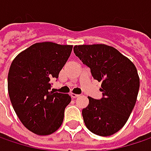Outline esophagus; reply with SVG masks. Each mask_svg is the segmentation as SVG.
I'll list each match as a JSON object with an SVG mask.
<instances>
[{
    "mask_svg": "<svg viewBox=\"0 0 151 151\" xmlns=\"http://www.w3.org/2000/svg\"><path fill=\"white\" fill-rule=\"evenodd\" d=\"M71 96H72V98H77L78 96H79V95L74 93H71Z\"/></svg>",
    "mask_w": 151,
    "mask_h": 151,
    "instance_id": "obj_1",
    "label": "esophagus"
}]
</instances>
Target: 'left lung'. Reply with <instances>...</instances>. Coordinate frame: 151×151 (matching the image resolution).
Wrapping results in <instances>:
<instances>
[{
	"mask_svg": "<svg viewBox=\"0 0 151 151\" xmlns=\"http://www.w3.org/2000/svg\"><path fill=\"white\" fill-rule=\"evenodd\" d=\"M76 56L90 67L94 79L102 81V97L89 98L82 115L94 134L107 137L124 127L133 109L139 90L134 64L116 49L104 44L76 45Z\"/></svg>",
	"mask_w": 151,
	"mask_h": 151,
	"instance_id": "obj_1",
	"label": "left lung"
}]
</instances>
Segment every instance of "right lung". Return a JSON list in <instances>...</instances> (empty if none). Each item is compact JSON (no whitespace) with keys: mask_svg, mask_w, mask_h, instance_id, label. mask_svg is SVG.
<instances>
[{"mask_svg":"<svg viewBox=\"0 0 151 151\" xmlns=\"http://www.w3.org/2000/svg\"><path fill=\"white\" fill-rule=\"evenodd\" d=\"M72 49V45L37 42L11 64L7 89L13 108L23 125L36 134L49 135L62 124L71 96L51 91V82L58 78Z\"/></svg>","mask_w":151,"mask_h":151,"instance_id":"add662e5","label":"right lung"}]
</instances>
